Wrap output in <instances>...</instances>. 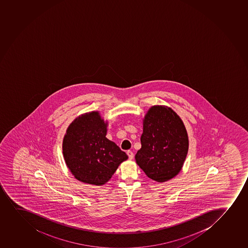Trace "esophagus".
Returning a JSON list of instances; mask_svg holds the SVG:
<instances>
[{
	"instance_id": "esophagus-1",
	"label": "esophagus",
	"mask_w": 248,
	"mask_h": 248,
	"mask_svg": "<svg viewBox=\"0 0 248 248\" xmlns=\"http://www.w3.org/2000/svg\"><path fill=\"white\" fill-rule=\"evenodd\" d=\"M127 155H128V158H129V160H132L133 158V153L131 152V151H128L127 152Z\"/></svg>"
}]
</instances>
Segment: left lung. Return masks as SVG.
Returning <instances> with one entry per match:
<instances>
[{"mask_svg": "<svg viewBox=\"0 0 248 248\" xmlns=\"http://www.w3.org/2000/svg\"><path fill=\"white\" fill-rule=\"evenodd\" d=\"M141 148L135 160L147 177L158 183L181 171L188 152V136L181 118L170 107L153 106L143 118Z\"/></svg>", "mask_w": 248, "mask_h": 248, "instance_id": "8db88e82", "label": "left lung"}]
</instances>
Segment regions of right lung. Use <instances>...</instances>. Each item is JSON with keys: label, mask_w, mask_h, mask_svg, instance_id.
I'll use <instances>...</instances> for the list:
<instances>
[{"label": "right lung", "mask_w": 248, "mask_h": 248, "mask_svg": "<svg viewBox=\"0 0 248 248\" xmlns=\"http://www.w3.org/2000/svg\"><path fill=\"white\" fill-rule=\"evenodd\" d=\"M108 121L99 111L79 115L67 128L62 150L67 167L84 184H107L119 165L128 159L125 152L107 139Z\"/></svg>", "instance_id": "add662e5"}]
</instances>
